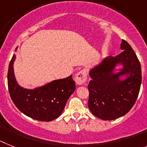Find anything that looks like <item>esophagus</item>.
<instances>
[{
    "label": "esophagus",
    "instance_id": "1",
    "mask_svg": "<svg viewBox=\"0 0 147 147\" xmlns=\"http://www.w3.org/2000/svg\"><path fill=\"white\" fill-rule=\"evenodd\" d=\"M86 78H87V75H86V71L81 70L80 72H78L75 75V81L78 85H83L86 82Z\"/></svg>",
    "mask_w": 147,
    "mask_h": 147
}]
</instances>
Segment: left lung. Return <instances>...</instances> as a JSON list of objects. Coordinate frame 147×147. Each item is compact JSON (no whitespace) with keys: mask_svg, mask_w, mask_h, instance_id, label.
Segmentation results:
<instances>
[{"mask_svg":"<svg viewBox=\"0 0 147 147\" xmlns=\"http://www.w3.org/2000/svg\"><path fill=\"white\" fill-rule=\"evenodd\" d=\"M121 49V54L109 56L89 70L92 80L88 85V107L94 115L104 121L127 114L135 104L141 88V67L137 55L124 40ZM118 65L122 68L115 72Z\"/></svg>","mask_w":147,"mask_h":147,"instance_id":"8db88e82","label":"left lung"}]
</instances>
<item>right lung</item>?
Segmentation results:
<instances>
[{"instance_id": "right-lung-1", "label": "right lung", "mask_w": 147, "mask_h": 147, "mask_svg": "<svg viewBox=\"0 0 147 147\" xmlns=\"http://www.w3.org/2000/svg\"><path fill=\"white\" fill-rule=\"evenodd\" d=\"M17 49L18 47L15 51ZM15 58L16 56L13 55L7 75L9 92L15 105L24 115L38 121H51L58 118L75 90L72 75L35 89H25L18 84L15 77L13 65Z\"/></svg>"}]
</instances>
